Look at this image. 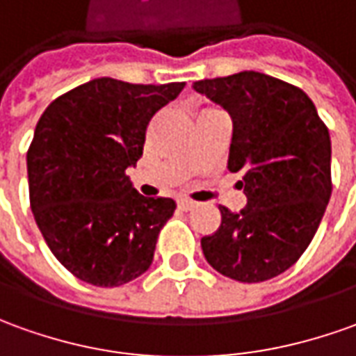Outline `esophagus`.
<instances>
[{
	"label": "esophagus",
	"instance_id": "1",
	"mask_svg": "<svg viewBox=\"0 0 356 356\" xmlns=\"http://www.w3.org/2000/svg\"><path fill=\"white\" fill-rule=\"evenodd\" d=\"M179 209L183 210V212H188V210H193L197 207V202H193V200H188V198H181L177 202Z\"/></svg>",
	"mask_w": 356,
	"mask_h": 356
}]
</instances>
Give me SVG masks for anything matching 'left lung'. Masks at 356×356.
Segmentation results:
<instances>
[{
	"mask_svg": "<svg viewBox=\"0 0 356 356\" xmlns=\"http://www.w3.org/2000/svg\"><path fill=\"white\" fill-rule=\"evenodd\" d=\"M193 89L232 118L228 169L243 175L248 197L239 212L220 207V228L200 239L202 253L229 279H273L310 245L330 202V132L302 89L259 72L200 79Z\"/></svg>",
	"mask_w": 356,
	"mask_h": 356,
	"instance_id": "8db88e82",
	"label": "left lung"
}]
</instances>
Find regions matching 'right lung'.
Returning <instances> with one entry per match:
<instances>
[{
  "mask_svg": "<svg viewBox=\"0 0 356 356\" xmlns=\"http://www.w3.org/2000/svg\"><path fill=\"white\" fill-rule=\"evenodd\" d=\"M183 87L97 77L38 120L26 154L31 209L54 257L79 280L111 289L149 269L177 204L140 195L127 169L142 158L147 122Z\"/></svg>",
  "mask_w": 356,
  "mask_h": 356,
  "instance_id": "obj_1",
  "label": "right lung"
}]
</instances>
